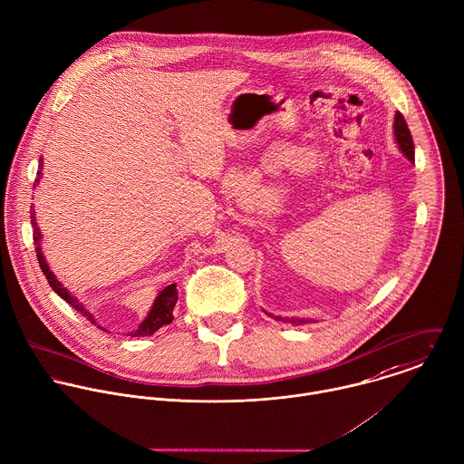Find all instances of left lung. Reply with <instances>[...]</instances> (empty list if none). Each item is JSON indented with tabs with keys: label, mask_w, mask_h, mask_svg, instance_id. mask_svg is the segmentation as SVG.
<instances>
[{
	"label": "left lung",
	"mask_w": 464,
	"mask_h": 464,
	"mask_svg": "<svg viewBox=\"0 0 464 464\" xmlns=\"http://www.w3.org/2000/svg\"><path fill=\"white\" fill-rule=\"evenodd\" d=\"M394 137H396V142L400 146V150L403 151V155L409 159V160H414V140H412V135H411V130L407 126V121L405 117L398 111L396 117H394ZM269 314V313H267ZM271 318L278 320V322H285V324H295V325H304V324H309L311 320H304V318H280V316H273L269 314Z\"/></svg>",
	"instance_id": "left-lung-1"
}]
</instances>
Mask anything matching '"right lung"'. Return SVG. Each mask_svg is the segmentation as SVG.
<instances>
[{"instance_id": "obj_1", "label": "right lung", "mask_w": 464, "mask_h": 464, "mask_svg": "<svg viewBox=\"0 0 464 464\" xmlns=\"http://www.w3.org/2000/svg\"><path fill=\"white\" fill-rule=\"evenodd\" d=\"M41 162H43V160L39 159V168H37V177H35V180H34V188L37 186V182H39V179H41V169H43V164H41ZM30 222H32V229H34V246H35L37 262H39V267H41L43 275L46 276L50 287H52L68 305H72L77 313H81L82 316H86V318L95 325L93 314H92L90 311H86L84 305H82L75 296H72V295L68 293V289L63 287L61 282H57V278H55L53 273L50 271V267H48V264H46V260H44V256H43V253H41V231H39V227H37L35 211H34V209H32V213H30ZM177 300H179L177 285L171 284V285L164 287V289L159 293V296L155 298V302H153V305H151L148 316L140 322V325H139L137 329H133V331L128 333L126 336H133V338H137V336H140V338H142V336H151V334L157 333L162 325H169V324L173 322V307H175ZM99 329H102V327H99ZM102 331H104V329H102Z\"/></svg>"}]
</instances>
